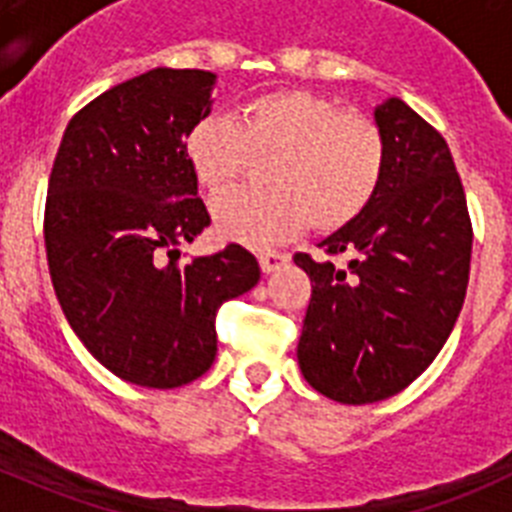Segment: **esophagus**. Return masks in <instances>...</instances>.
<instances>
[{
	"label": "esophagus",
	"mask_w": 512,
	"mask_h": 512,
	"mask_svg": "<svg viewBox=\"0 0 512 512\" xmlns=\"http://www.w3.org/2000/svg\"><path fill=\"white\" fill-rule=\"evenodd\" d=\"M287 261H289V256L282 251H264L259 256V264H261V271H264V274H271V271L282 269Z\"/></svg>",
	"instance_id": "34e87169"
}]
</instances>
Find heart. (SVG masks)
<instances>
[{
    "mask_svg": "<svg viewBox=\"0 0 512 512\" xmlns=\"http://www.w3.org/2000/svg\"><path fill=\"white\" fill-rule=\"evenodd\" d=\"M200 187L220 194L266 164V192H230L212 205L217 233L243 246H271L307 223L333 233L372 205L387 166L374 120L341 112L333 99L302 89L251 97L233 122L205 117L184 138Z\"/></svg>",
    "mask_w": 512,
    "mask_h": 512,
    "instance_id": "obj_1",
    "label": "heart"
}]
</instances>
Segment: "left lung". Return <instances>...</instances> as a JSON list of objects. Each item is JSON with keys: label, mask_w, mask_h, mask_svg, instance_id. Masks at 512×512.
<instances>
[{"label": "left lung", "mask_w": 512, "mask_h": 512, "mask_svg": "<svg viewBox=\"0 0 512 512\" xmlns=\"http://www.w3.org/2000/svg\"><path fill=\"white\" fill-rule=\"evenodd\" d=\"M387 143L377 197L320 248L346 266L295 264L312 282L297 361L312 390L343 405L397 395L428 369L459 318L472 223L446 140L402 99L374 107Z\"/></svg>", "instance_id": "obj_1"}]
</instances>
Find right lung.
Returning <instances> with one entry per match:
<instances>
[{
	"mask_svg": "<svg viewBox=\"0 0 512 512\" xmlns=\"http://www.w3.org/2000/svg\"><path fill=\"white\" fill-rule=\"evenodd\" d=\"M217 76L158 69L122 81L71 117L45 200V256L61 310L115 377L171 390L207 372L215 315L259 284L246 248L179 264L210 225L184 138L212 110Z\"/></svg>",
	"mask_w": 512,
	"mask_h": 512,
	"instance_id": "1",
	"label": "right lung"
}]
</instances>
